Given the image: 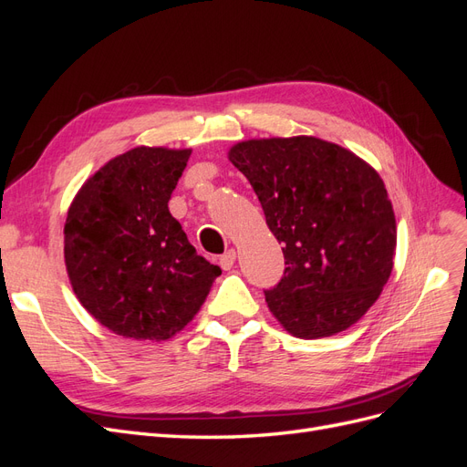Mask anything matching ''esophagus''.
<instances>
[{
  "label": "esophagus",
  "mask_w": 467,
  "mask_h": 467,
  "mask_svg": "<svg viewBox=\"0 0 467 467\" xmlns=\"http://www.w3.org/2000/svg\"><path fill=\"white\" fill-rule=\"evenodd\" d=\"M235 263V251L234 249H228L223 253V255L220 257V266L223 268V271H230V268L234 266Z\"/></svg>",
  "instance_id": "1"
}]
</instances>
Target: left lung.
<instances>
[{"instance_id":"obj_1","label":"left lung","mask_w":467,"mask_h":467,"mask_svg":"<svg viewBox=\"0 0 467 467\" xmlns=\"http://www.w3.org/2000/svg\"><path fill=\"white\" fill-rule=\"evenodd\" d=\"M230 161L285 245V275L265 290L282 327L319 338L357 323L393 266L395 216L384 181L352 151L314 136L249 140L230 150Z\"/></svg>"}]
</instances>
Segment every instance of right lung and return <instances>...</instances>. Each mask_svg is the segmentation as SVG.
I'll use <instances>...</instances> for the list:
<instances>
[{"mask_svg":"<svg viewBox=\"0 0 467 467\" xmlns=\"http://www.w3.org/2000/svg\"><path fill=\"white\" fill-rule=\"evenodd\" d=\"M191 150L134 148L81 187L64 257L81 306L122 337L163 341L199 312L220 266L196 255L169 212Z\"/></svg>","mask_w":467,"mask_h":467,"instance_id":"1","label":"right lung"}]
</instances>
